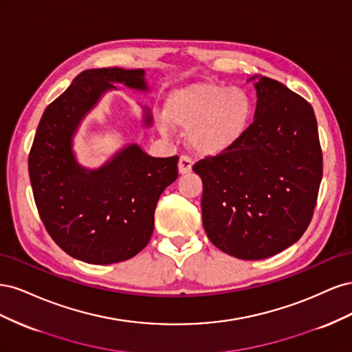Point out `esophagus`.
Segmentation results:
<instances>
[{
    "mask_svg": "<svg viewBox=\"0 0 352 352\" xmlns=\"http://www.w3.org/2000/svg\"><path fill=\"white\" fill-rule=\"evenodd\" d=\"M192 166H194V162L189 157L182 155V157L179 158L177 168H179V173L180 175H188V173L192 172Z\"/></svg>",
    "mask_w": 352,
    "mask_h": 352,
    "instance_id": "34e87169",
    "label": "esophagus"
}]
</instances>
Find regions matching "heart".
I'll list each match as a JSON object with an SVG mask.
<instances>
[{"label":"heart","instance_id":"obj_1","mask_svg":"<svg viewBox=\"0 0 352 352\" xmlns=\"http://www.w3.org/2000/svg\"><path fill=\"white\" fill-rule=\"evenodd\" d=\"M254 117L250 95L210 80L190 82L167 95L164 113L155 116L163 136L173 126L186 132L190 150L202 157H217L236 146Z\"/></svg>","mask_w":352,"mask_h":352}]
</instances>
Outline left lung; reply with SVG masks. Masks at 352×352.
Listing matches in <instances>:
<instances>
[{
  "instance_id": "8db88e82",
  "label": "left lung",
  "mask_w": 352,
  "mask_h": 352,
  "mask_svg": "<svg viewBox=\"0 0 352 352\" xmlns=\"http://www.w3.org/2000/svg\"><path fill=\"white\" fill-rule=\"evenodd\" d=\"M254 122L230 151L201 160L202 225L212 245L241 260L291 247L308 228L323 175L313 107L260 76Z\"/></svg>"
}]
</instances>
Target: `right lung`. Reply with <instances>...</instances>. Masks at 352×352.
Segmentation results:
<instances>
[{
  "mask_svg": "<svg viewBox=\"0 0 352 352\" xmlns=\"http://www.w3.org/2000/svg\"><path fill=\"white\" fill-rule=\"evenodd\" d=\"M144 69L85 70L41 117L29 154V177L50 236L73 258L111 264L132 258L150 241L163 190L177 179L179 157H153L135 142L87 167L74 153L82 122L116 85L150 94ZM141 124L153 113L140 105Z\"/></svg>",
  "mask_w": 352,
  "mask_h": 352,
  "instance_id": "obj_1",
  "label": "right lung"
}]
</instances>
